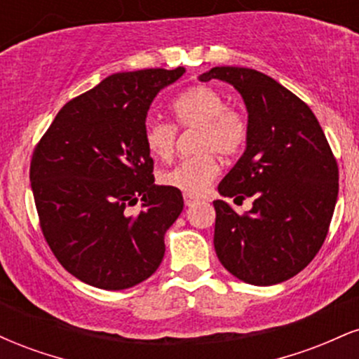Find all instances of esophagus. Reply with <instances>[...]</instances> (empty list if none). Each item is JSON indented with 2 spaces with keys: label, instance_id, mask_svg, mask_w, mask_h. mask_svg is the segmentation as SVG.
<instances>
[{
  "label": "esophagus",
  "instance_id": "1",
  "mask_svg": "<svg viewBox=\"0 0 359 359\" xmlns=\"http://www.w3.org/2000/svg\"><path fill=\"white\" fill-rule=\"evenodd\" d=\"M184 203H185V205H187V208H191L192 204L197 203V197H194L192 194H184Z\"/></svg>",
  "mask_w": 359,
  "mask_h": 359
}]
</instances>
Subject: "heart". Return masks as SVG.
Instances as JSON below:
<instances>
[{
  "label": "heart",
  "instance_id": "1",
  "mask_svg": "<svg viewBox=\"0 0 359 359\" xmlns=\"http://www.w3.org/2000/svg\"><path fill=\"white\" fill-rule=\"evenodd\" d=\"M175 126L197 128L196 151L199 155L182 158L174 167L160 172L162 185L185 194H203L219 174L217 155L231 158L245 148L248 123L238 109L226 106L221 90L211 86H196L180 94L170 106ZM160 119H148L143 142L155 158L167 160L174 154L177 130Z\"/></svg>",
  "mask_w": 359,
  "mask_h": 359
}]
</instances>
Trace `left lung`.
<instances>
[{"mask_svg": "<svg viewBox=\"0 0 359 359\" xmlns=\"http://www.w3.org/2000/svg\"><path fill=\"white\" fill-rule=\"evenodd\" d=\"M199 79L231 84L248 111L246 150L217 191L253 197V208L238 214L214 201L217 258L251 285L285 282L306 269L327 236L339 191L331 147L306 102L265 74L212 67Z\"/></svg>", "mask_w": 359, "mask_h": 359, "instance_id": "1", "label": "left lung"}]
</instances>
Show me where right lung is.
<instances>
[{"label": "right lung", "instance_id": "add662e5", "mask_svg": "<svg viewBox=\"0 0 359 359\" xmlns=\"http://www.w3.org/2000/svg\"><path fill=\"white\" fill-rule=\"evenodd\" d=\"M184 67L118 72L57 113L30 163L40 228L69 273L88 285L123 290L155 273L182 194L155 185L143 142L156 94ZM142 197V211L127 208Z\"/></svg>", "mask_w": 359, "mask_h": 359}]
</instances>
